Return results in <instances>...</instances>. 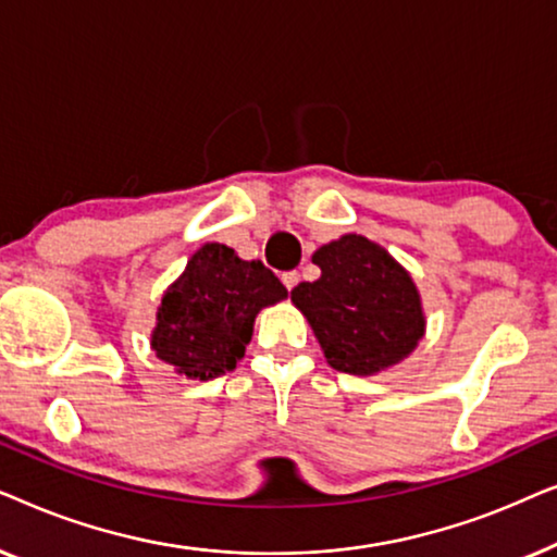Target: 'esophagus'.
<instances>
[{
  "label": "esophagus",
  "instance_id": "esophagus-1",
  "mask_svg": "<svg viewBox=\"0 0 557 557\" xmlns=\"http://www.w3.org/2000/svg\"><path fill=\"white\" fill-rule=\"evenodd\" d=\"M281 281H284V286L288 288V292H292V288L299 284V273L296 271H286V273H281Z\"/></svg>",
  "mask_w": 557,
  "mask_h": 557
}]
</instances>
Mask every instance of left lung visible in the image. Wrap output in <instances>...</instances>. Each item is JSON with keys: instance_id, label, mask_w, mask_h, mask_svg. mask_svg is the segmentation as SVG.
I'll return each instance as SVG.
<instances>
[{"instance_id": "obj_1", "label": "left lung", "mask_w": 557, "mask_h": 557, "mask_svg": "<svg viewBox=\"0 0 557 557\" xmlns=\"http://www.w3.org/2000/svg\"><path fill=\"white\" fill-rule=\"evenodd\" d=\"M311 261L322 276L296 286L292 301L334 370L375 375L413 352L425 332L421 294L385 248L347 233Z\"/></svg>"}]
</instances>
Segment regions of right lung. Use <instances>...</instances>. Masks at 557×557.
<instances>
[{
	"instance_id": "1",
	"label": "right lung",
	"mask_w": 557,
	"mask_h": 557,
	"mask_svg": "<svg viewBox=\"0 0 557 557\" xmlns=\"http://www.w3.org/2000/svg\"><path fill=\"white\" fill-rule=\"evenodd\" d=\"M286 296V286L261 261H243L223 243H205L164 292L151 349L189 380L220 377L246 355L258 311Z\"/></svg>"
}]
</instances>
